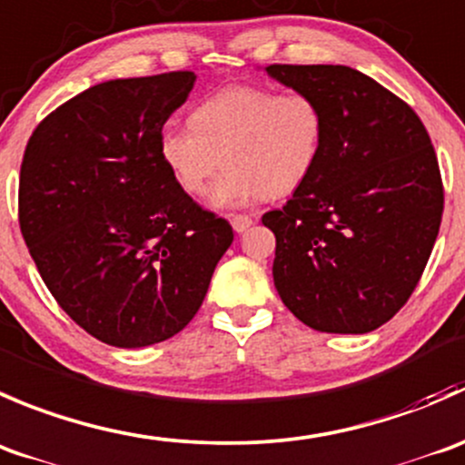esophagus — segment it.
I'll return each mask as SVG.
<instances>
[{
    "label": "esophagus",
    "mask_w": 465,
    "mask_h": 465,
    "mask_svg": "<svg viewBox=\"0 0 465 465\" xmlns=\"http://www.w3.org/2000/svg\"><path fill=\"white\" fill-rule=\"evenodd\" d=\"M231 223H232L234 231L243 232V231H248V228L252 226V217H251V214H232Z\"/></svg>",
    "instance_id": "1"
}]
</instances>
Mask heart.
<instances>
[{
	"label": "heart",
	"mask_w": 465,
	"mask_h": 465,
	"mask_svg": "<svg viewBox=\"0 0 465 465\" xmlns=\"http://www.w3.org/2000/svg\"><path fill=\"white\" fill-rule=\"evenodd\" d=\"M328 137V114L316 94L275 92L266 85H228L205 96L190 128L160 133V158L190 196L213 190L214 205H239L255 196H287L314 173Z\"/></svg>",
	"instance_id": "obj_1"
}]
</instances>
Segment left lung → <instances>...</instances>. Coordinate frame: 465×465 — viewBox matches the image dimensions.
I'll return each mask as SVG.
<instances>
[{
	"mask_svg": "<svg viewBox=\"0 0 465 465\" xmlns=\"http://www.w3.org/2000/svg\"><path fill=\"white\" fill-rule=\"evenodd\" d=\"M328 114L314 173L262 223L275 234L273 282L319 332L364 334L416 289L443 217L430 133L409 104L346 65H269Z\"/></svg>",
	"mask_w": 465,
	"mask_h": 465,
	"instance_id": "obj_1",
	"label": "left lung"
}]
</instances>
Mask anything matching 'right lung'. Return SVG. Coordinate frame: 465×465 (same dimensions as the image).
Instances as JSON below:
<instances>
[{
  "label": "right lung",
  "instance_id": "right-lung-1",
  "mask_svg": "<svg viewBox=\"0 0 465 465\" xmlns=\"http://www.w3.org/2000/svg\"><path fill=\"white\" fill-rule=\"evenodd\" d=\"M194 72L92 85L35 126L20 169V231L76 325L117 348L181 332L232 226L183 192L160 158Z\"/></svg>",
  "mask_w": 465,
  "mask_h": 465
}]
</instances>
